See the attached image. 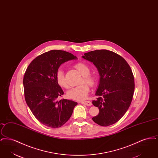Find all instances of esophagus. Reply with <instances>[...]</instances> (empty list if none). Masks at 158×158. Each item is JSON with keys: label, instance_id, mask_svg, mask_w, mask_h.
Returning <instances> with one entry per match:
<instances>
[{"label": "esophagus", "instance_id": "obj_1", "mask_svg": "<svg viewBox=\"0 0 158 158\" xmlns=\"http://www.w3.org/2000/svg\"><path fill=\"white\" fill-rule=\"evenodd\" d=\"M81 103L82 104H84V105H88V106H90L92 105V102L89 101H81Z\"/></svg>", "mask_w": 158, "mask_h": 158}]
</instances>
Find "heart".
I'll return each instance as SVG.
<instances>
[{
	"mask_svg": "<svg viewBox=\"0 0 158 158\" xmlns=\"http://www.w3.org/2000/svg\"><path fill=\"white\" fill-rule=\"evenodd\" d=\"M75 68L83 75V79L81 83L83 81L86 82L90 86H94L97 82L96 76L90 73V69L86 64L79 62L75 65ZM56 79L57 84L60 87L63 88H68V83L65 79L64 72L62 70H59L56 75ZM85 83H81L78 86L72 88L67 92L68 97L74 100H83L87 98L89 88L88 85Z\"/></svg>",
	"mask_w": 158,
	"mask_h": 158,
	"instance_id": "1",
	"label": "heart"
}]
</instances>
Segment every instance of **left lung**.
<instances>
[{"label": "left lung", "mask_w": 158, "mask_h": 158, "mask_svg": "<svg viewBox=\"0 0 158 158\" xmlns=\"http://www.w3.org/2000/svg\"><path fill=\"white\" fill-rule=\"evenodd\" d=\"M84 59L93 63L100 76L92 101L99 114L92 120L101 126H108L120 120L127 111L133 97L135 80L132 70L121 56L107 50L85 53Z\"/></svg>", "instance_id": "obj_1"}]
</instances>
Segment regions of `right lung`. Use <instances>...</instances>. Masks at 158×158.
I'll return each mask as SVG.
<instances>
[{"instance_id":"add662e5","label":"right lung","mask_w":158,"mask_h":158,"mask_svg":"<svg viewBox=\"0 0 158 158\" xmlns=\"http://www.w3.org/2000/svg\"><path fill=\"white\" fill-rule=\"evenodd\" d=\"M77 57L65 51L53 50L37 56L31 62L23 79L25 101L41 123L59 128L70 118L77 103L57 98L64 94L56 75L60 65Z\"/></svg>"}]
</instances>
